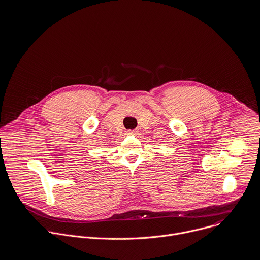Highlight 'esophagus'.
Instances as JSON below:
<instances>
[{"mask_svg":"<svg viewBox=\"0 0 260 260\" xmlns=\"http://www.w3.org/2000/svg\"><path fill=\"white\" fill-rule=\"evenodd\" d=\"M136 132L134 131V130H128V131H126V134H135Z\"/></svg>","mask_w":260,"mask_h":260,"instance_id":"34e87169","label":"esophagus"}]
</instances>
